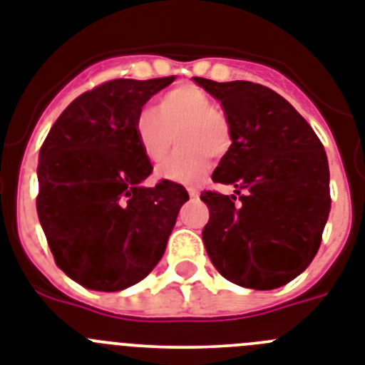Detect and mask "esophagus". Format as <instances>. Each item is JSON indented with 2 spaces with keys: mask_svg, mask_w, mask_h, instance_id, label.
Wrapping results in <instances>:
<instances>
[{
  "mask_svg": "<svg viewBox=\"0 0 365 365\" xmlns=\"http://www.w3.org/2000/svg\"><path fill=\"white\" fill-rule=\"evenodd\" d=\"M186 190H188L190 197H197V195H199V190L194 188V186H188V188H186Z\"/></svg>",
  "mask_w": 365,
  "mask_h": 365,
  "instance_id": "34e87169",
  "label": "esophagus"
}]
</instances>
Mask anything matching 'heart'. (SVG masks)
<instances>
[{
	"label": "heart",
	"mask_w": 365,
	"mask_h": 365,
	"mask_svg": "<svg viewBox=\"0 0 365 365\" xmlns=\"http://www.w3.org/2000/svg\"><path fill=\"white\" fill-rule=\"evenodd\" d=\"M135 135L148 160L162 162L173 145L177 149L157 170L164 180L194 185L203 180L214 157H221L232 144L227 116L214 107V99L195 85H179L157 101L153 110L136 118Z\"/></svg>",
	"instance_id": "1"
}]
</instances>
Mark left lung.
<instances>
[{"instance_id":"1","label":"left lung","mask_w":365,"mask_h":365,"mask_svg":"<svg viewBox=\"0 0 365 365\" xmlns=\"http://www.w3.org/2000/svg\"><path fill=\"white\" fill-rule=\"evenodd\" d=\"M221 103L232 144L212 173L236 195L203 192V244L227 280L273 289L316 257L331 212V173L323 144L282 96L249 81L194 77ZM239 201H235V197Z\"/></svg>"}]
</instances>
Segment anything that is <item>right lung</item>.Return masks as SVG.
Listing matches in <instances>:
<instances>
[{"label": "right lung", "mask_w": 365, "mask_h": 365, "mask_svg": "<svg viewBox=\"0 0 365 365\" xmlns=\"http://www.w3.org/2000/svg\"><path fill=\"white\" fill-rule=\"evenodd\" d=\"M175 76L114 79L70 103L38 155L36 212L55 264L88 289L120 292L166 251L185 186L145 188L151 162L135 135L142 107Z\"/></svg>", "instance_id": "add662e5"}]
</instances>
